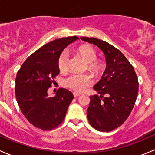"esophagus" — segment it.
<instances>
[{
  "instance_id": "obj_1",
  "label": "esophagus",
  "mask_w": 155,
  "mask_h": 155,
  "mask_svg": "<svg viewBox=\"0 0 155 155\" xmlns=\"http://www.w3.org/2000/svg\"><path fill=\"white\" fill-rule=\"evenodd\" d=\"M73 97H79V96H80V94H78V93H76V92H73Z\"/></svg>"
}]
</instances>
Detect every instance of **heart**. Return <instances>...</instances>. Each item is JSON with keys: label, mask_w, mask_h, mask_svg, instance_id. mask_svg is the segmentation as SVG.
I'll return each mask as SVG.
<instances>
[{"label": "heart", "mask_w": 155, "mask_h": 155, "mask_svg": "<svg viewBox=\"0 0 155 155\" xmlns=\"http://www.w3.org/2000/svg\"><path fill=\"white\" fill-rule=\"evenodd\" d=\"M76 53L84 60V62L88 64V69L93 73H98L101 70L100 63L96 61L97 53L95 50L90 45H82L76 49ZM68 56L65 52H63L58 56L57 60L58 68L61 72L67 71L68 68ZM65 86L76 92H82L92 84V79L88 75L73 74L68 78L64 82Z\"/></svg>", "instance_id": "obj_1"}]
</instances>
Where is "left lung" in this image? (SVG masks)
Here are the masks:
<instances>
[{"mask_svg":"<svg viewBox=\"0 0 155 155\" xmlns=\"http://www.w3.org/2000/svg\"><path fill=\"white\" fill-rule=\"evenodd\" d=\"M103 52L106 68L94 89L99 96L90 97L88 121L99 131H111L123 124L132 110L138 94L137 76L128 60L118 49L104 41L82 37Z\"/></svg>","mask_w":155,"mask_h":155,"instance_id":"1","label":"left lung"}]
</instances>
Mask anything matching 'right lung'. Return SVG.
<instances>
[{
  "label": "right lung",
  "mask_w": 155,
  "mask_h": 155,
  "mask_svg": "<svg viewBox=\"0 0 155 155\" xmlns=\"http://www.w3.org/2000/svg\"><path fill=\"white\" fill-rule=\"evenodd\" d=\"M77 36L56 39L32 53L23 63L15 79V96L21 110L36 128L48 131L62 123L73 99L70 91L59 88L50 97L48 88L59 73L57 60Z\"/></svg>",
  "instance_id": "obj_1"
}]
</instances>
